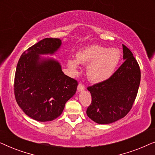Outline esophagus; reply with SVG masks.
I'll list each match as a JSON object with an SVG mask.
<instances>
[{
	"label": "esophagus",
	"instance_id": "obj_1",
	"mask_svg": "<svg viewBox=\"0 0 155 155\" xmlns=\"http://www.w3.org/2000/svg\"><path fill=\"white\" fill-rule=\"evenodd\" d=\"M84 89H85V87H84V84H82V83H80L79 84H78V92H82V91H83Z\"/></svg>",
	"mask_w": 155,
	"mask_h": 155
}]
</instances>
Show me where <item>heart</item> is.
I'll return each instance as SVG.
<instances>
[{
  "mask_svg": "<svg viewBox=\"0 0 155 155\" xmlns=\"http://www.w3.org/2000/svg\"><path fill=\"white\" fill-rule=\"evenodd\" d=\"M120 53L116 48L91 45L80 49L77 54V59H69L68 65L73 73H78L79 63L88 65L87 68L88 80L98 83L111 77L120 62Z\"/></svg>",
  "mask_w": 155,
  "mask_h": 155,
  "instance_id": "obj_1",
  "label": "heart"
}]
</instances>
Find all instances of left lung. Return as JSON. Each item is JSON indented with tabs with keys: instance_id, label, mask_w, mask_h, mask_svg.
Instances as JSON below:
<instances>
[{
	"instance_id": "obj_1",
	"label": "left lung",
	"mask_w": 155,
	"mask_h": 155,
	"mask_svg": "<svg viewBox=\"0 0 155 155\" xmlns=\"http://www.w3.org/2000/svg\"><path fill=\"white\" fill-rule=\"evenodd\" d=\"M124 63L111 78L88 87L92 103L87 115L99 124H109L130 111L140 82V69L132 52L123 44Z\"/></svg>"
}]
</instances>
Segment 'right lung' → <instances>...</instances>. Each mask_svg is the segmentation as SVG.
<instances>
[{
  "instance_id": "obj_1",
  "label": "right lung",
  "mask_w": 155,
  "mask_h": 155,
  "mask_svg": "<svg viewBox=\"0 0 155 155\" xmlns=\"http://www.w3.org/2000/svg\"><path fill=\"white\" fill-rule=\"evenodd\" d=\"M61 46L59 39H42L25 51L17 65L16 101L26 115L38 121L58 118L77 90L78 81L63 73L58 61L39 56L54 54Z\"/></svg>"
}]
</instances>
